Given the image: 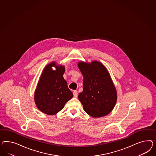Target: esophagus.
<instances>
[{
	"mask_svg": "<svg viewBox=\"0 0 156 156\" xmlns=\"http://www.w3.org/2000/svg\"><path fill=\"white\" fill-rule=\"evenodd\" d=\"M73 95H74V97L76 98L77 96H78V91L76 90H74L73 91Z\"/></svg>",
	"mask_w": 156,
	"mask_h": 156,
	"instance_id": "1",
	"label": "esophagus"
}]
</instances>
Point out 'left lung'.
Instances as JSON below:
<instances>
[{"label": "left lung", "mask_w": 156, "mask_h": 156, "mask_svg": "<svg viewBox=\"0 0 156 156\" xmlns=\"http://www.w3.org/2000/svg\"><path fill=\"white\" fill-rule=\"evenodd\" d=\"M78 66L83 76V91L78 99L84 111L94 118L105 116L113 110L117 91L110 73L101 62L80 61Z\"/></svg>", "instance_id": "1"}]
</instances>
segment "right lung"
I'll return each mask as SVG.
<instances>
[{
  "label": "right lung",
  "instance_id": "1",
  "mask_svg": "<svg viewBox=\"0 0 156 156\" xmlns=\"http://www.w3.org/2000/svg\"><path fill=\"white\" fill-rule=\"evenodd\" d=\"M55 67L56 69L52 68ZM64 65L55 61L46 65L42 70L34 91V99L38 110L48 115H54L63 109L73 97L63 78Z\"/></svg>",
  "mask_w": 156,
  "mask_h": 156
}]
</instances>
